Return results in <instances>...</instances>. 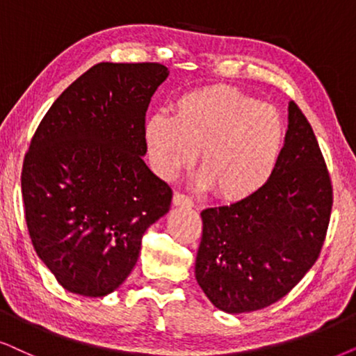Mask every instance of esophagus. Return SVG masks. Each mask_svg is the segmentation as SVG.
<instances>
[{
    "mask_svg": "<svg viewBox=\"0 0 356 356\" xmlns=\"http://www.w3.org/2000/svg\"><path fill=\"white\" fill-rule=\"evenodd\" d=\"M172 203L175 207H184V208H193V207H195V202H193L188 195H186V193H181V192L174 193Z\"/></svg>",
    "mask_w": 356,
    "mask_h": 356,
    "instance_id": "34e87169",
    "label": "esophagus"
}]
</instances>
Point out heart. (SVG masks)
Returning <instances> with one entry per match:
<instances>
[{"label":"heart","instance_id":"obj_1","mask_svg":"<svg viewBox=\"0 0 356 356\" xmlns=\"http://www.w3.org/2000/svg\"><path fill=\"white\" fill-rule=\"evenodd\" d=\"M145 138L154 169L165 179L195 163L218 198L244 200L272 177L285 141L280 112L229 86L195 89L177 99L174 117L153 113Z\"/></svg>","mask_w":356,"mask_h":356}]
</instances>
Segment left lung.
<instances>
[{
	"label": "left lung",
	"instance_id": "8db88e82",
	"mask_svg": "<svg viewBox=\"0 0 356 356\" xmlns=\"http://www.w3.org/2000/svg\"><path fill=\"white\" fill-rule=\"evenodd\" d=\"M332 182L309 122L295 102L280 159L244 200L203 210L195 278L218 309H264L288 295L319 257Z\"/></svg>",
	"mask_w": 356,
	"mask_h": 356
}]
</instances>
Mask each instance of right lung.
I'll list each match as a JSON object with an SVG mask.
<instances>
[{
  "label": "right lung",
  "mask_w": 356,
  "mask_h": 356,
  "mask_svg": "<svg viewBox=\"0 0 356 356\" xmlns=\"http://www.w3.org/2000/svg\"><path fill=\"white\" fill-rule=\"evenodd\" d=\"M169 71L161 63L94 65L37 127L21 188L37 255L65 290L106 296L125 282L145 231L172 191L145 164V117Z\"/></svg>",
  "instance_id": "obj_1"
}]
</instances>
